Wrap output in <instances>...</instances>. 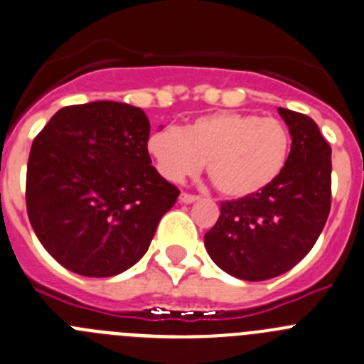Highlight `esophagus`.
<instances>
[{"instance_id":"obj_1","label":"esophagus","mask_w":364,"mask_h":364,"mask_svg":"<svg viewBox=\"0 0 364 364\" xmlns=\"http://www.w3.org/2000/svg\"><path fill=\"white\" fill-rule=\"evenodd\" d=\"M198 196H193V193H186V192H183L181 196H179V201L181 203H185V205H190V203H196L198 201Z\"/></svg>"}]
</instances>
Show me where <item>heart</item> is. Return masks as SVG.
<instances>
[{
	"mask_svg": "<svg viewBox=\"0 0 364 364\" xmlns=\"http://www.w3.org/2000/svg\"><path fill=\"white\" fill-rule=\"evenodd\" d=\"M289 149V131L282 122L237 111L205 114L185 129L161 127L147 141L163 178L183 181L206 161L215 188L232 199L267 188L284 171Z\"/></svg>",
	"mask_w": 364,
	"mask_h": 364,
	"instance_id": "b5f03b06",
	"label": "heart"
}]
</instances>
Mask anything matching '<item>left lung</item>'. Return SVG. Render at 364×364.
Returning <instances> with one entry per match:
<instances>
[{
    "mask_svg": "<svg viewBox=\"0 0 364 364\" xmlns=\"http://www.w3.org/2000/svg\"><path fill=\"white\" fill-rule=\"evenodd\" d=\"M278 114L293 138L282 174L262 192L220 203L205 235L210 259L240 280H269L296 266L331 212V145L307 114L284 107Z\"/></svg>",
    "mask_w": 364,
    "mask_h": 364,
    "instance_id": "1",
    "label": "left lung"
}]
</instances>
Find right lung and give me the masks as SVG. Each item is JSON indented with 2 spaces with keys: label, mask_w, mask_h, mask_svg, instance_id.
Returning a JSON list of instances; mask_svg holds the SVG:
<instances>
[{
  "label": "right lung",
  "mask_w": 364,
  "mask_h": 364,
  "mask_svg": "<svg viewBox=\"0 0 364 364\" xmlns=\"http://www.w3.org/2000/svg\"><path fill=\"white\" fill-rule=\"evenodd\" d=\"M151 124L122 102L68 105L30 149L26 212L44 250L82 277H114L147 253L179 190L151 165Z\"/></svg>",
  "instance_id": "add662e5"
}]
</instances>
